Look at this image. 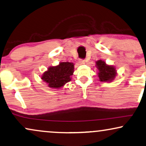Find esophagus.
Listing matches in <instances>:
<instances>
[{
  "instance_id": "esophagus-1",
  "label": "esophagus",
  "mask_w": 146,
  "mask_h": 146,
  "mask_svg": "<svg viewBox=\"0 0 146 146\" xmlns=\"http://www.w3.org/2000/svg\"><path fill=\"white\" fill-rule=\"evenodd\" d=\"M79 63L80 64H84L86 63V60H83V59H79Z\"/></svg>"
}]
</instances>
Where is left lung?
<instances>
[{"label": "left lung", "instance_id": "1", "mask_svg": "<svg viewBox=\"0 0 146 146\" xmlns=\"http://www.w3.org/2000/svg\"><path fill=\"white\" fill-rule=\"evenodd\" d=\"M96 67L98 70V77L100 82H110L115 78L117 75V71L115 67L112 65L106 64V62L102 60H98L96 62Z\"/></svg>", "mask_w": 146, "mask_h": 146}]
</instances>
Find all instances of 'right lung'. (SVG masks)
<instances>
[{
	"instance_id": "add662e5",
	"label": "right lung",
	"mask_w": 146,
	"mask_h": 146,
	"mask_svg": "<svg viewBox=\"0 0 146 146\" xmlns=\"http://www.w3.org/2000/svg\"><path fill=\"white\" fill-rule=\"evenodd\" d=\"M74 72L73 62H62L55 67H50L41 76V79L51 88H61L71 80V75Z\"/></svg>"
}]
</instances>
